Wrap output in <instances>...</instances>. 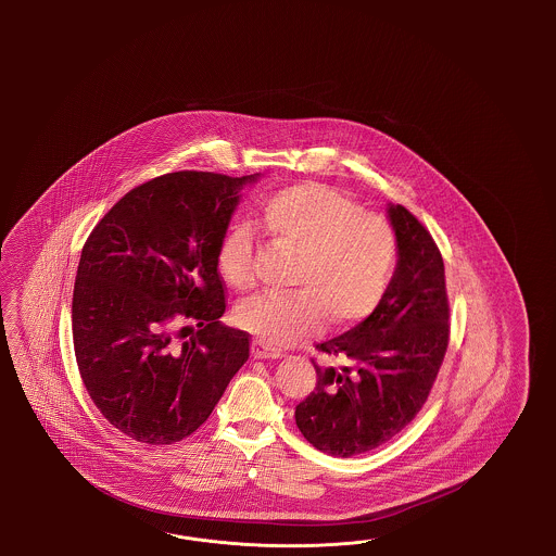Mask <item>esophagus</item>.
<instances>
[{
    "label": "esophagus",
    "instance_id": "obj_1",
    "mask_svg": "<svg viewBox=\"0 0 556 556\" xmlns=\"http://www.w3.org/2000/svg\"><path fill=\"white\" fill-rule=\"evenodd\" d=\"M251 353H253L254 358H281V356H283L281 349L269 346V344L263 342V340H254L253 346H251Z\"/></svg>",
    "mask_w": 556,
    "mask_h": 556
}]
</instances>
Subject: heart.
Here are the masks:
<instances>
[{
  "mask_svg": "<svg viewBox=\"0 0 556 556\" xmlns=\"http://www.w3.org/2000/svg\"><path fill=\"white\" fill-rule=\"evenodd\" d=\"M261 228L298 253L289 293H261L242 303L236 321L269 344H289L320 330L365 320L383 300L395 267L397 242L388 219L320 184L286 187L263 203ZM253 236L232 228L219 242L222 279L253 286Z\"/></svg>",
  "mask_w": 556,
  "mask_h": 556,
  "instance_id": "b5f03b06",
  "label": "heart"
}]
</instances>
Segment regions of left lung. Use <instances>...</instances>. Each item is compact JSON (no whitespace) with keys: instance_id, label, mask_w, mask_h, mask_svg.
Instances as JSON below:
<instances>
[{"instance_id":"left-lung-1","label":"left lung","mask_w":556,"mask_h":556,"mask_svg":"<svg viewBox=\"0 0 556 556\" xmlns=\"http://www.w3.org/2000/svg\"><path fill=\"white\" fill-rule=\"evenodd\" d=\"M397 267L367 320L316 349V388L295 407L303 438L332 456L363 455L400 434L426 404L444 361L451 307L434 238L404 205L389 203Z\"/></svg>"}]
</instances>
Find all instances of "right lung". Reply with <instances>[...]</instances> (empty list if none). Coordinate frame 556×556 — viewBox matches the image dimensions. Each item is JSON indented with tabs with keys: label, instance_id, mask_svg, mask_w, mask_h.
Here are the masks:
<instances>
[{
	"label": "right lung",
	"instance_id": "right-lung-1",
	"mask_svg": "<svg viewBox=\"0 0 556 556\" xmlns=\"http://www.w3.org/2000/svg\"><path fill=\"white\" fill-rule=\"evenodd\" d=\"M256 175L179 170L119 200L85 240L73 289V346L101 416L142 444L193 434L249 358L224 326L219 242ZM201 330L186 338L188 324Z\"/></svg>",
	"mask_w": 556,
	"mask_h": 556
}]
</instances>
